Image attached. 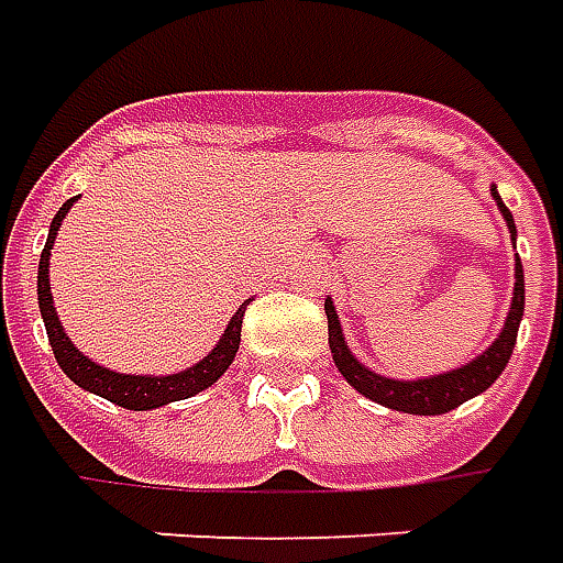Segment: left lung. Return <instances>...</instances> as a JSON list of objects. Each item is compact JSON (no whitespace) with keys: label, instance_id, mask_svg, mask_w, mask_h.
Listing matches in <instances>:
<instances>
[{"label":"left lung","instance_id":"obj_1","mask_svg":"<svg viewBox=\"0 0 563 563\" xmlns=\"http://www.w3.org/2000/svg\"><path fill=\"white\" fill-rule=\"evenodd\" d=\"M490 195L497 198L503 219L509 225V234L515 241V222L512 213L506 210V203L500 195L490 188ZM525 313V271L521 262L515 258V292H512V308L506 317L500 338L490 344V347L473 360L470 365H463L457 372H448V375L427 377V380H390V377H380L375 372H368L365 365L353 360V353L341 338V325H338V313L332 308V301H325V317H329V350H332V360H335L338 372L347 377L350 387L363 393L365 399H372L377 405H387L393 411H405V415H445L451 408H457L466 399H473L478 393H485L500 372L509 363L515 347V338H518V322Z\"/></svg>","mask_w":563,"mask_h":563}]
</instances>
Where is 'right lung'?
<instances>
[{
    "instance_id": "obj_1",
    "label": "right lung",
    "mask_w": 563,
    "mask_h": 563,
    "mask_svg": "<svg viewBox=\"0 0 563 563\" xmlns=\"http://www.w3.org/2000/svg\"><path fill=\"white\" fill-rule=\"evenodd\" d=\"M76 203V198H69L63 203L54 222H51L48 243L42 250V258H38V308H42V320H45V329H48L51 350H54V360L60 365L66 375L76 380L78 387L103 396L109 402L121 405V408H131V411H148V408H161L167 402H179V399H188L195 393L207 390L210 384H216L219 377L225 375V368L234 360V353L241 347V325H243V305L231 322H228L225 335L216 344V350L210 356H203L198 365H191L188 372H179V375L170 377H140V375H118V372H109L103 365L90 363L85 360L73 341L63 332L60 320H57V310H54V298H51V283H48V255L51 246H54V238H57V228H60L63 216L69 213V207Z\"/></svg>"
}]
</instances>
